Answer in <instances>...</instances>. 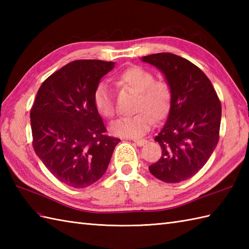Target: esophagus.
Wrapping results in <instances>:
<instances>
[{
	"instance_id": "34e87169",
	"label": "esophagus",
	"mask_w": 249,
	"mask_h": 249,
	"mask_svg": "<svg viewBox=\"0 0 249 249\" xmlns=\"http://www.w3.org/2000/svg\"><path fill=\"white\" fill-rule=\"evenodd\" d=\"M134 142H135V143H136L137 145H138V146H143L147 141H146L145 139H135Z\"/></svg>"
}]
</instances>
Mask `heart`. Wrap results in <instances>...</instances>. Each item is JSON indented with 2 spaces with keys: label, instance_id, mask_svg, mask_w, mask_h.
Wrapping results in <instances>:
<instances>
[{
  "label": "heart",
  "instance_id": "obj_1",
  "mask_svg": "<svg viewBox=\"0 0 249 249\" xmlns=\"http://www.w3.org/2000/svg\"><path fill=\"white\" fill-rule=\"evenodd\" d=\"M121 84L138 92L136 113L113 122L110 131L121 138H139L150 130L153 118L160 121L167 115L171 105V89L163 81H155L154 75L141 66L126 68L118 76ZM93 103L104 118H112L114 105L112 91L106 82L98 83L93 93Z\"/></svg>",
  "mask_w": 249,
  "mask_h": 249
}]
</instances>
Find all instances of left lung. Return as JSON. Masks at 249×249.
Returning a JSON list of instances; mask_svg holds the SVG:
<instances>
[{"instance_id": "left-lung-1", "label": "left lung", "mask_w": 249, "mask_h": 249, "mask_svg": "<svg viewBox=\"0 0 249 249\" xmlns=\"http://www.w3.org/2000/svg\"><path fill=\"white\" fill-rule=\"evenodd\" d=\"M141 61L158 68L171 89L167 121L155 137L161 156L149 170L162 182H183L199 172L216 149L220 102L205 73L184 57L161 52Z\"/></svg>"}]
</instances>
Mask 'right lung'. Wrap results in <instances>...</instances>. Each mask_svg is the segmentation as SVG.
<instances>
[{
	"label": "right lung",
	"instance_id": "add662e5",
	"mask_svg": "<svg viewBox=\"0 0 249 249\" xmlns=\"http://www.w3.org/2000/svg\"><path fill=\"white\" fill-rule=\"evenodd\" d=\"M114 62L78 60L41 84L31 109L36 155L68 186L84 188L102 178L120 139L106 136L93 93Z\"/></svg>",
	"mask_w": 249,
	"mask_h": 249
}]
</instances>
